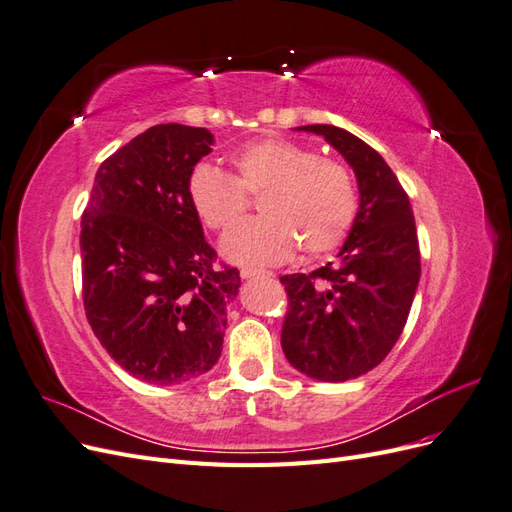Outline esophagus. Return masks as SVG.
<instances>
[{"label":"esophagus","instance_id":"34e87169","mask_svg":"<svg viewBox=\"0 0 512 512\" xmlns=\"http://www.w3.org/2000/svg\"><path fill=\"white\" fill-rule=\"evenodd\" d=\"M260 275H271V273L269 271H262V269H252V267H243L241 269L243 280H252V277H260Z\"/></svg>","mask_w":512,"mask_h":512}]
</instances>
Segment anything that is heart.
<instances>
[{"mask_svg":"<svg viewBox=\"0 0 512 512\" xmlns=\"http://www.w3.org/2000/svg\"><path fill=\"white\" fill-rule=\"evenodd\" d=\"M232 175L209 162L188 175V198L203 224L226 230L258 198L260 218L230 228L222 252L239 265H277L301 245L307 256L335 250L348 237L359 211L350 170L314 149L260 138L230 153Z\"/></svg>","mask_w":512,"mask_h":512,"instance_id":"b5f03b06","label":"heart"}]
</instances>
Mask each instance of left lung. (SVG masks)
I'll list each match as a JSON object with an SVG mask.
<instances>
[{
	"instance_id": "1",
	"label": "left lung",
	"mask_w": 512,
	"mask_h": 512,
	"mask_svg": "<svg viewBox=\"0 0 512 512\" xmlns=\"http://www.w3.org/2000/svg\"><path fill=\"white\" fill-rule=\"evenodd\" d=\"M352 166L361 203L339 260L309 275H282L288 312L282 350L301 374L346 382L378 367L406 327L421 277L410 198L391 166L354 134L316 123Z\"/></svg>"
}]
</instances>
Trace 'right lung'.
I'll list each match as a JSON object with an SVG mask.
<instances>
[{"label":"right lung","instance_id":"1","mask_svg":"<svg viewBox=\"0 0 512 512\" xmlns=\"http://www.w3.org/2000/svg\"><path fill=\"white\" fill-rule=\"evenodd\" d=\"M205 128L160 123L108 156L81 222L85 316L111 359L149 384L205 374L241 277L218 267L188 198Z\"/></svg>","mask_w":512,"mask_h":512}]
</instances>
